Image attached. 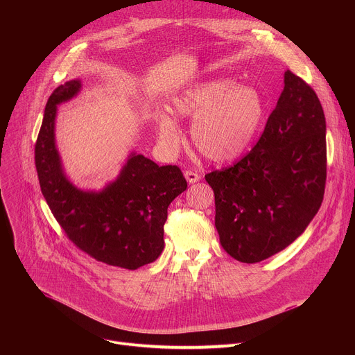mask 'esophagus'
Masks as SVG:
<instances>
[{"label":"esophagus","instance_id":"1","mask_svg":"<svg viewBox=\"0 0 355 355\" xmlns=\"http://www.w3.org/2000/svg\"><path fill=\"white\" fill-rule=\"evenodd\" d=\"M184 175H185V178H187V181L189 184H195V182H198L200 180V175L198 173H195V171H191V170H187L184 173Z\"/></svg>","mask_w":355,"mask_h":355}]
</instances>
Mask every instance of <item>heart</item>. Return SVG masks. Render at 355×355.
<instances>
[{
    "mask_svg": "<svg viewBox=\"0 0 355 355\" xmlns=\"http://www.w3.org/2000/svg\"><path fill=\"white\" fill-rule=\"evenodd\" d=\"M171 111L175 116L192 119L189 133L199 153L223 163L247 150L260 128L264 104L254 88L216 78L185 88L174 96ZM157 135L166 150H178L182 136L170 115H160Z\"/></svg>",
    "mask_w": 355,
    "mask_h": 355,
    "instance_id": "b5f03b06",
    "label": "heart"
}]
</instances>
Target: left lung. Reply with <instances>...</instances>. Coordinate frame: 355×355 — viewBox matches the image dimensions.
<instances>
[{
	"instance_id": "1",
	"label": "left lung",
	"mask_w": 355,
	"mask_h": 355,
	"mask_svg": "<svg viewBox=\"0 0 355 355\" xmlns=\"http://www.w3.org/2000/svg\"><path fill=\"white\" fill-rule=\"evenodd\" d=\"M264 132L230 167L205 175L215 192V226L234 260H267L299 237L324 195L326 119L315 89L291 70Z\"/></svg>"
}]
</instances>
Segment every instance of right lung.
I'll return each mask as SVG.
<instances>
[{
	"label": "right lung",
	"instance_id": "right-lung-1",
	"mask_svg": "<svg viewBox=\"0 0 355 355\" xmlns=\"http://www.w3.org/2000/svg\"><path fill=\"white\" fill-rule=\"evenodd\" d=\"M81 88L67 81L49 96L35 144L42 193L71 243L96 261L137 270L156 261L164 248L167 208L187 181L177 166L159 167L132 155L116 181L101 192L77 189L64 175L55 144L58 105Z\"/></svg>",
	"mask_w": 355,
	"mask_h": 355
}]
</instances>
